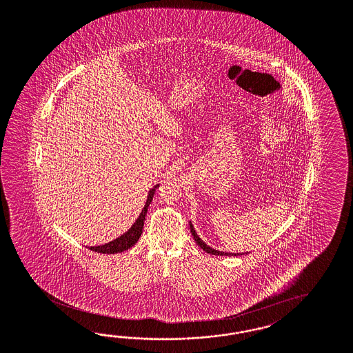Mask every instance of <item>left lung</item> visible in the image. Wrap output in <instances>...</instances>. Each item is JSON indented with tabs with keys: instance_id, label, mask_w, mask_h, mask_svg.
<instances>
[{
	"instance_id": "left-lung-1",
	"label": "left lung",
	"mask_w": 353,
	"mask_h": 353,
	"mask_svg": "<svg viewBox=\"0 0 353 353\" xmlns=\"http://www.w3.org/2000/svg\"><path fill=\"white\" fill-rule=\"evenodd\" d=\"M190 231L191 235H192V238L194 240L196 241V244L201 247L204 252H207V253H210V254H214V256H238L240 253H226V252H219V250H216V249L210 248V245H207L201 238H199V235L196 234V231L194 230V226H192V223L190 222ZM241 254H244V253H241Z\"/></svg>"
}]
</instances>
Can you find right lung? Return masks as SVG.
Listing matches in <instances>:
<instances>
[{"mask_svg":"<svg viewBox=\"0 0 353 353\" xmlns=\"http://www.w3.org/2000/svg\"><path fill=\"white\" fill-rule=\"evenodd\" d=\"M159 185H155L152 189H150L149 194H148V199L145 203V207H143L140 216L137 217V219L134 221V225L131 226V229H128V231H125L123 235H121L119 238L114 239L106 244L103 245H97V247H88L91 250L97 252V253H104V254H114V253H121L124 252L127 249L132 248L134 244L139 241V239L143 234V221H145V216H146V212L148 208L150 205V203L152 201V196L155 194V189L158 188Z\"/></svg>","mask_w":353,"mask_h":353,"instance_id":"add662e5","label":"right lung"}]
</instances>
